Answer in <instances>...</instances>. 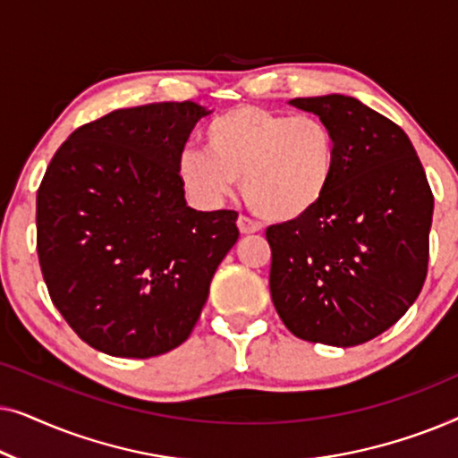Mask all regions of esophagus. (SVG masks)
Wrapping results in <instances>:
<instances>
[{"label":"esophagus","mask_w":458,"mask_h":458,"mask_svg":"<svg viewBox=\"0 0 458 458\" xmlns=\"http://www.w3.org/2000/svg\"><path fill=\"white\" fill-rule=\"evenodd\" d=\"M237 229H240L242 235H252V233H259L260 225L248 216H240L237 218Z\"/></svg>","instance_id":"34e87169"}]
</instances>
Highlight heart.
<instances>
[{
    "mask_svg": "<svg viewBox=\"0 0 458 458\" xmlns=\"http://www.w3.org/2000/svg\"><path fill=\"white\" fill-rule=\"evenodd\" d=\"M204 152L183 149L177 177L187 193L216 204L242 181L246 204L268 223H293L327 196L337 165L334 131L310 114L237 106L204 131Z\"/></svg>",
    "mask_w": 458,
    "mask_h": 458,
    "instance_id": "heart-1",
    "label": "heart"
}]
</instances>
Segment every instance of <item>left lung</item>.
<instances>
[{"mask_svg":"<svg viewBox=\"0 0 458 458\" xmlns=\"http://www.w3.org/2000/svg\"><path fill=\"white\" fill-rule=\"evenodd\" d=\"M290 104L329 124L337 165L310 215L267 229L271 298L300 340L359 346L390 329L421 292L434 196L390 118L340 93Z\"/></svg>","mask_w":458,"mask_h":458,"instance_id":"1","label":"left lung"}]
</instances>
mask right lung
Listing matches in <instances>:
<instances>
[{
    "label": "right lung",
    "mask_w": 458,
    "mask_h": 458,
    "mask_svg": "<svg viewBox=\"0 0 458 458\" xmlns=\"http://www.w3.org/2000/svg\"><path fill=\"white\" fill-rule=\"evenodd\" d=\"M196 102L123 108L79 127L37 191V252L52 302L81 340L124 359L177 348L198 323L237 212L193 210L177 158Z\"/></svg>",
    "instance_id": "right-lung-1"
}]
</instances>
